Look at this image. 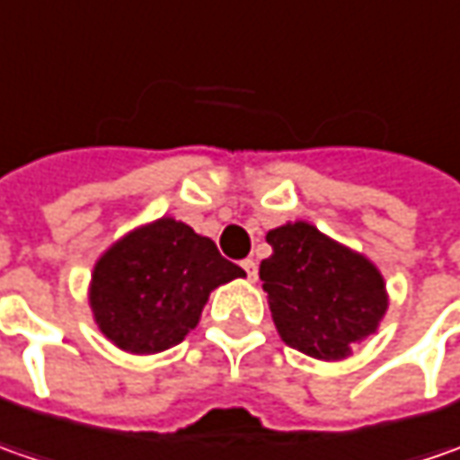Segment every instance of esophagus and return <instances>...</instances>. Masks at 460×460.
Wrapping results in <instances>:
<instances>
[{"label": "esophagus", "instance_id": "34e87169", "mask_svg": "<svg viewBox=\"0 0 460 460\" xmlns=\"http://www.w3.org/2000/svg\"><path fill=\"white\" fill-rule=\"evenodd\" d=\"M240 266H243V271H245V276H248L251 281H256V276H258V263H256V261H253V258H245V261H243Z\"/></svg>", "mask_w": 460, "mask_h": 460}]
</instances>
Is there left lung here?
<instances>
[{
  "instance_id": "8db88e82",
  "label": "left lung",
  "mask_w": 460,
  "mask_h": 460,
  "mask_svg": "<svg viewBox=\"0 0 460 460\" xmlns=\"http://www.w3.org/2000/svg\"><path fill=\"white\" fill-rule=\"evenodd\" d=\"M266 243L274 253L261 263V281L284 343L338 361L376 330L386 292L374 263L307 222L276 227Z\"/></svg>"
}]
</instances>
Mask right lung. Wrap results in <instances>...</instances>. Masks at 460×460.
Here are the masks:
<instances>
[{
  "instance_id": "right-lung-1",
  "label": "right lung",
  "mask_w": 460,
  "mask_h": 460,
  "mask_svg": "<svg viewBox=\"0 0 460 460\" xmlns=\"http://www.w3.org/2000/svg\"><path fill=\"white\" fill-rule=\"evenodd\" d=\"M245 271L184 222L146 225L99 258L89 302L99 330L122 350L161 353L199 323L215 287Z\"/></svg>"
}]
</instances>
